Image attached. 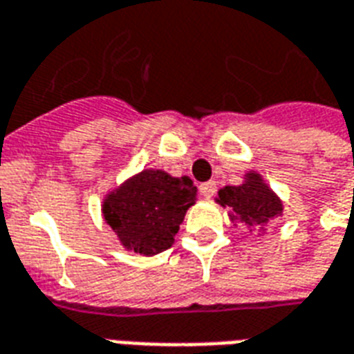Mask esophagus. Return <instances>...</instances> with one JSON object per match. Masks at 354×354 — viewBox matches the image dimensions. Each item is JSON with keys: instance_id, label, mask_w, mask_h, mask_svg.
<instances>
[{"instance_id": "obj_1", "label": "esophagus", "mask_w": 354, "mask_h": 354, "mask_svg": "<svg viewBox=\"0 0 354 354\" xmlns=\"http://www.w3.org/2000/svg\"><path fill=\"white\" fill-rule=\"evenodd\" d=\"M217 191V185L216 182H206V184H201V193H203V197L210 198L216 195Z\"/></svg>"}]
</instances>
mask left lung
<instances>
[{"label": "left lung", "instance_id": "left-lung-1", "mask_svg": "<svg viewBox=\"0 0 354 354\" xmlns=\"http://www.w3.org/2000/svg\"><path fill=\"white\" fill-rule=\"evenodd\" d=\"M217 203L229 206L234 212L232 219L236 217L250 227H264L283 210L281 201L255 172H250L242 185H227L219 189Z\"/></svg>", "mask_w": 354, "mask_h": 354}]
</instances>
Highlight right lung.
I'll return each mask as SVG.
<instances>
[{
  "mask_svg": "<svg viewBox=\"0 0 354 354\" xmlns=\"http://www.w3.org/2000/svg\"><path fill=\"white\" fill-rule=\"evenodd\" d=\"M197 187L187 176L142 170L104 198L103 214L124 248L140 255L169 250Z\"/></svg>",
  "mask_w": 354,
  "mask_h": 354,
  "instance_id": "add662e5",
  "label": "right lung"
}]
</instances>
